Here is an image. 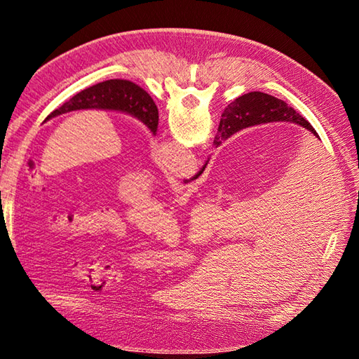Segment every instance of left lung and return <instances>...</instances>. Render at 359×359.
Masks as SVG:
<instances>
[{
	"instance_id": "obj_1",
	"label": "left lung",
	"mask_w": 359,
	"mask_h": 359,
	"mask_svg": "<svg viewBox=\"0 0 359 359\" xmlns=\"http://www.w3.org/2000/svg\"><path fill=\"white\" fill-rule=\"evenodd\" d=\"M81 109L124 112L142 121L153 132V135L157 133L158 109L154 100L151 99V95L145 90L130 81L111 79L95 83L90 88L73 95L69 102L49 114L45 123L53 116Z\"/></svg>"
}]
</instances>
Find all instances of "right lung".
I'll return each mask as SVG.
<instances>
[{"label": "right lung", "mask_w": 359, "mask_h": 359, "mask_svg": "<svg viewBox=\"0 0 359 359\" xmlns=\"http://www.w3.org/2000/svg\"><path fill=\"white\" fill-rule=\"evenodd\" d=\"M277 121L298 124L304 128L310 130L314 136H318L316 130L311 127V124L307 121V119L302 118L286 102L265 93L253 91V93L238 97V99L233 100L231 104H227V107L222 114L220 126H219V130H217L212 145L217 148L223 142V140L231 137L232 135L240 132L243 128L259 126V124H266V123H277ZM208 161L205 163L198 175L193 177L191 180H196L199 175H202V172L205 170L206 165H208Z\"/></svg>", "instance_id": "1"}]
</instances>
